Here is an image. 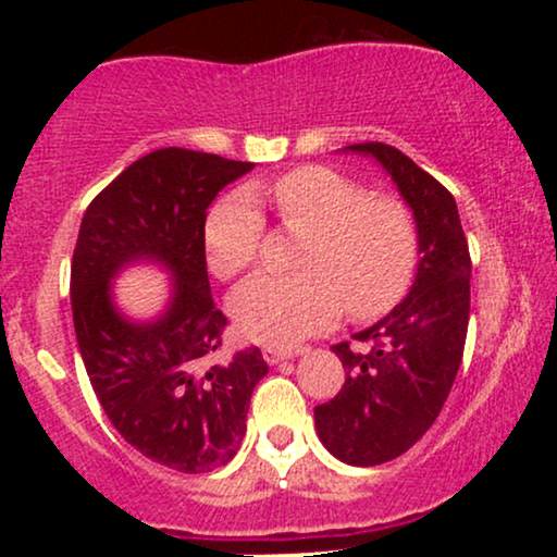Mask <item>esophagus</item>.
I'll return each instance as SVG.
<instances>
[{
	"mask_svg": "<svg viewBox=\"0 0 557 557\" xmlns=\"http://www.w3.org/2000/svg\"><path fill=\"white\" fill-rule=\"evenodd\" d=\"M298 354H300V350L280 348V345H267V348H264V361L267 363H280V361L293 359V356H298Z\"/></svg>",
	"mask_w": 557,
	"mask_h": 557,
	"instance_id": "34e87169",
	"label": "esophagus"
}]
</instances>
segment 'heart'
I'll return each instance as SVG.
<instances>
[{
	"label": "heart",
	"instance_id": "b5f03b06",
	"mask_svg": "<svg viewBox=\"0 0 557 557\" xmlns=\"http://www.w3.org/2000/svg\"><path fill=\"white\" fill-rule=\"evenodd\" d=\"M261 198H272L285 227L309 235L296 277L257 274L230 296L246 337L290 345L327 330L343 314L374 319L406 296L417 270V222L398 198L369 196L341 172L306 164L272 185L222 196L203 220V253L216 280L253 267L264 238Z\"/></svg>",
	"mask_w": 557,
	"mask_h": 557
}]
</instances>
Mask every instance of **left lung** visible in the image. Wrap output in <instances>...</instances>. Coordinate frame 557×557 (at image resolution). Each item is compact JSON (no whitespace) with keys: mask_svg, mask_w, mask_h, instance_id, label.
I'll use <instances>...</instances> for the list:
<instances>
[{"mask_svg":"<svg viewBox=\"0 0 557 557\" xmlns=\"http://www.w3.org/2000/svg\"><path fill=\"white\" fill-rule=\"evenodd\" d=\"M343 151L372 157L411 207L419 270L408 296L350 343L332 345L345 382L314 408L322 445L337 461L380 466L417 445L443 411L463 359L471 304V257L456 198L395 146L354 144Z\"/></svg>","mask_w":557,"mask_h":557,"instance_id":"8db88e82","label":"left lung"}]
</instances>
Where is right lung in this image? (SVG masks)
I'll use <instances>...</instances> for the list:
<instances>
[{
  "label": "right lung",
  "mask_w": 557,
  "mask_h": 557,
  "mask_svg": "<svg viewBox=\"0 0 557 557\" xmlns=\"http://www.w3.org/2000/svg\"><path fill=\"white\" fill-rule=\"evenodd\" d=\"M251 170L177 146L151 151L88 203L75 243L70 304L96 398L127 445L183 474L233 461L270 372L259 348L220 354L227 319L203 253L209 203ZM136 260L173 274L169 309L151 323L127 320L111 296V280Z\"/></svg>",
  "instance_id": "1"
}]
</instances>
